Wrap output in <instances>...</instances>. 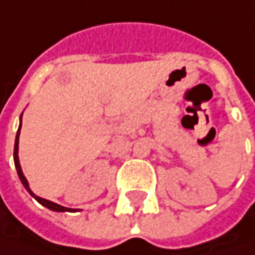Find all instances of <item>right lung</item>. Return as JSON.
<instances>
[{
    "instance_id": "obj_1",
    "label": "right lung",
    "mask_w": 255,
    "mask_h": 255,
    "mask_svg": "<svg viewBox=\"0 0 255 255\" xmlns=\"http://www.w3.org/2000/svg\"><path fill=\"white\" fill-rule=\"evenodd\" d=\"M20 129H21V121H20V127H18V131H17V137H15V144H14V164H15V169H17V173H18V177H20V180H21V183H23V186L25 187V190L37 201L38 203H41L43 206H46V208H49V209H52V211H56V212H76L78 209H69V208H65V206H62V205H57V203L52 202V201H47V199H43V198H40L37 195H34L33 192H31V189L28 186V182H27V179H25V176L23 174V170H21V166H20V160H18V137H20Z\"/></svg>"
}]
</instances>
